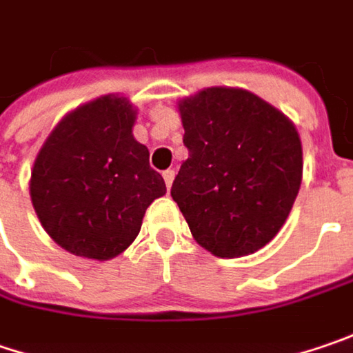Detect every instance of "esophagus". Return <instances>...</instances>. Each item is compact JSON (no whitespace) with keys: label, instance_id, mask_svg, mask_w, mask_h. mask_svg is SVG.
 <instances>
[{"label":"esophagus","instance_id":"1","mask_svg":"<svg viewBox=\"0 0 353 353\" xmlns=\"http://www.w3.org/2000/svg\"><path fill=\"white\" fill-rule=\"evenodd\" d=\"M163 179H165V183H167V188H170V186H172V181H174V170H172V168L165 170V172H163Z\"/></svg>","mask_w":353,"mask_h":353}]
</instances>
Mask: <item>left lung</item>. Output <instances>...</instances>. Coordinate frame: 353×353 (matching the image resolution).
Segmentation results:
<instances>
[{"label": "left lung", "instance_id": "1", "mask_svg": "<svg viewBox=\"0 0 353 353\" xmlns=\"http://www.w3.org/2000/svg\"><path fill=\"white\" fill-rule=\"evenodd\" d=\"M179 109L188 159L172 183V201L208 252L252 254L278 234L298 196L296 127L244 89L210 87Z\"/></svg>", "mask_w": 353, "mask_h": 353}]
</instances>
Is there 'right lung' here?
<instances>
[{
    "label": "right lung",
    "mask_w": 353,
    "mask_h": 353,
    "mask_svg": "<svg viewBox=\"0 0 353 353\" xmlns=\"http://www.w3.org/2000/svg\"><path fill=\"white\" fill-rule=\"evenodd\" d=\"M134 111L107 95L63 119L31 170V203L61 248L109 260L137 238L149 204L167 192L149 149L132 137Z\"/></svg>",
    "instance_id": "1"
}]
</instances>
